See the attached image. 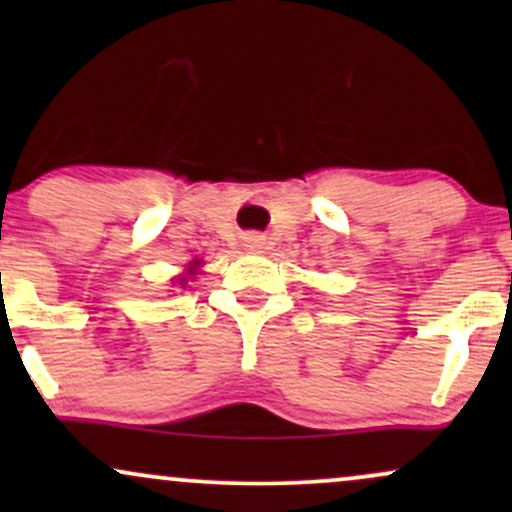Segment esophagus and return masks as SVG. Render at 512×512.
Masks as SVG:
<instances>
[{
    "mask_svg": "<svg viewBox=\"0 0 512 512\" xmlns=\"http://www.w3.org/2000/svg\"><path fill=\"white\" fill-rule=\"evenodd\" d=\"M243 248L248 252H262L264 250V236L257 231H250L243 236Z\"/></svg>",
    "mask_w": 512,
    "mask_h": 512,
    "instance_id": "1",
    "label": "esophagus"
}]
</instances>
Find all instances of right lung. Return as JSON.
I'll use <instances>...</instances> for the list:
<instances>
[{
    "label": "right lung",
    "mask_w": 512,
    "mask_h": 512,
    "mask_svg": "<svg viewBox=\"0 0 512 512\" xmlns=\"http://www.w3.org/2000/svg\"><path fill=\"white\" fill-rule=\"evenodd\" d=\"M199 264H202V262L195 260V262L190 264V269H187V272H190V274H195V269L199 267ZM178 284H180V286H185V284H187V276H180V279H178Z\"/></svg>",
    "instance_id": "1"
}]
</instances>
